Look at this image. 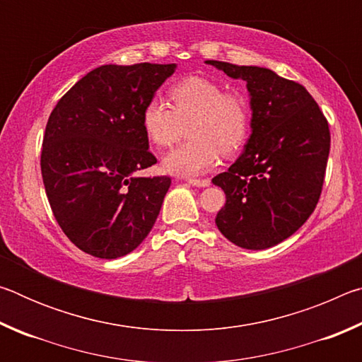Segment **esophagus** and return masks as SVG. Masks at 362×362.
<instances>
[{"label": "esophagus", "instance_id": "obj_1", "mask_svg": "<svg viewBox=\"0 0 362 362\" xmlns=\"http://www.w3.org/2000/svg\"><path fill=\"white\" fill-rule=\"evenodd\" d=\"M189 185L193 187H209L211 180L209 179H189Z\"/></svg>", "mask_w": 362, "mask_h": 362}]
</instances>
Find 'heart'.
<instances>
[{
    "instance_id": "1",
    "label": "heart",
    "mask_w": 362,
    "mask_h": 362,
    "mask_svg": "<svg viewBox=\"0 0 362 362\" xmlns=\"http://www.w3.org/2000/svg\"><path fill=\"white\" fill-rule=\"evenodd\" d=\"M170 103L151 97L142 110V127L150 142L173 146L188 125L187 144L168 153L163 166L168 173L194 177L216 166L220 151L233 155L247 142L252 108L240 90L204 76H185L169 89Z\"/></svg>"
}]
</instances>
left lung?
<instances>
[{"instance_id": "obj_1", "label": "left lung", "mask_w": 362, "mask_h": 362, "mask_svg": "<svg viewBox=\"0 0 362 362\" xmlns=\"http://www.w3.org/2000/svg\"><path fill=\"white\" fill-rule=\"evenodd\" d=\"M247 83L252 136L243 155L212 182L226 203L216 223L244 249H268L293 235L313 214L322 192L330 131L302 84L260 66L207 60Z\"/></svg>"}]
</instances>
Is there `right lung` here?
I'll return each instance as SVG.
<instances>
[{"label": "right lung", "mask_w": 362, "mask_h": 362, "mask_svg": "<svg viewBox=\"0 0 362 362\" xmlns=\"http://www.w3.org/2000/svg\"><path fill=\"white\" fill-rule=\"evenodd\" d=\"M175 64L102 65L73 86L49 116L41 175L54 217L83 252L118 259L148 235L170 177H139L156 158L142 110Z\"/></svg>", "instance_id": "right-lung-1"}]
</instances>
